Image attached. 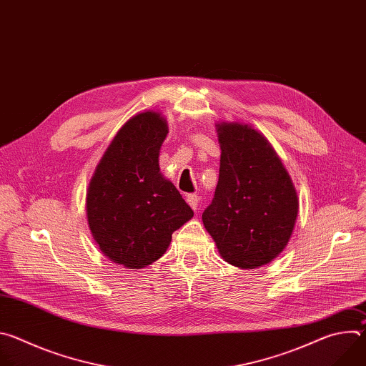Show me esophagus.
I'll use <instances>...</instances> for the list:
<instances>
[{
	"label": "esophagus",
	"mask_w": 366,
	"mask_h": 366,
	"mask_svg": "<svg viewBox=\"0 0 366 366\" xmlns=\"http://www.w3.org/2000/svg\"><path fill=\"white\" fill-rule=\"evenodd\" d=\"M187 202L189 204V207L192 208L194 212L198 210V195L197 194H188L187 195Z\"/></svg>",
	"instance_id": "1"
}]
</instances>
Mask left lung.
Wrapping results in <instances>:
<instances>
[{"label":"left lung","mask_w":366,"mask_h":366,"mask_svg":"<svg viewBox=\"0 0 366 366\" xmlns=\"http://www.w3.org/2000/svg\"><path fill=\"white\" fill-rule=\"evenodd\" d=\"M220 174L202 223L226 262L269 264L287 246L298 214L294 185L268 140L246 124H219Z\"/></svg>","instance_id":"left-lung-1"}]
</instances>
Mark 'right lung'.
Segmentation results:
<instances>
[{
    "label": "right lung",
    "instance_id": "1",
    "mask_svg": "<svg viewBox=\"0 0 366 366\" xmlns=\"http://www.w3.org/2000/svg\"><path fill=\"white\" fill-rule=\"evenodd\" d=\"M168 134L153 112L130 119L104 153L86 194L89 229L114 264L140 269L158 260L172 233L194 212L159 174V149Z\"/></svg>",
    "mask_w": 366,
    "mask_h": 366
}]
</instances>
